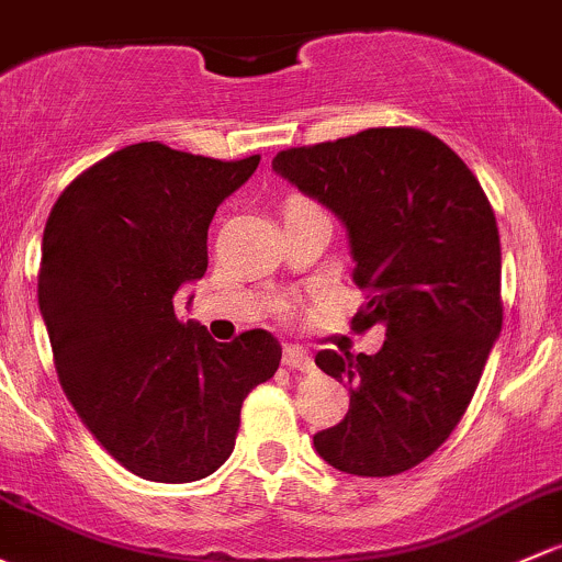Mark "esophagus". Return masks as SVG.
I'll return each instance as SVG.
<instances>
[{
	"mask_svg": "<svg viewBox=\"0 0 562 562\" xmlns=\"http://www.w3.org/2000/svg\"><path fill=\"white\" fill-rule=\"evenodd\" d=\"M282 363L288 366V369L293 371H312L315 369V360L306 350H301L296 345H288L285 350H282Z\"/></svg>",
	"mask_w": 562,
	"mask_h": 562,
	"instance_id": "1",
	"label": "esophagus"
}]
</instances>
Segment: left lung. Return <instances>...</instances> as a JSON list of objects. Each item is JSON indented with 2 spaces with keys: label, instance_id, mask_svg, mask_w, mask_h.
Returning a JSON list of instances; mask_svg holds the SVG:
<instances>
[{
  "label": "left lung",
  "instance_id": "obj_1",
  "mask_svg": "<svg viewBox=\"0 0 562 562\" xmlns=\"http://www.w3.org/2000/svg\"><path fill=\"white\" fill-rule=\"evenodd\" d=\"M271 169L339 217L352 280L369 291L358 326H385L374 356H315L350 387V412L315 434V450L356 476L415 469L450 439L504 323L493 206L458 153L423 128L291 147Z\"/></svg>",
  "mask_w": 562,
  "mask_h": 562
}]
</instances>
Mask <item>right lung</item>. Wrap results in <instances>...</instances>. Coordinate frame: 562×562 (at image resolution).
<instances>
[{"mask_svg":"<svg viewBox=\"0 0 562 562\" xmlns=\"http://www.w3.org/2000/svg\"><path fill=\"white\" fill-rule=\"evenodd\" d=\"M258 161L139 142L69 182L45 223L37 299L58 382L99 445L142 480L221 469L241 401L280 366L269 330L215 341L175 315L177 291L206 271L217 206Z\"/></svg>","mask_w":562,"mask_h":562,"instance_id":"right-lung-1","label":"right lung"}]
</instances>
